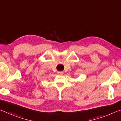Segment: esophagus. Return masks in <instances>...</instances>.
<instances>
[{
    "label": "esophagus",
    "mask_w": 121,
    "mask_h": 121,
    "mask_svg": "<svg viewBox=\"0 0 121 121\" xmlns=\"http://www.w3.org/2000/svg\"><path fill=\"white\" fill-rule=\"evenodd\" d=\"M58 74L59 75H63V74H64V72H58Z\"/></svg>",
    "instance_id": "obj_1"
}]
</instances>
